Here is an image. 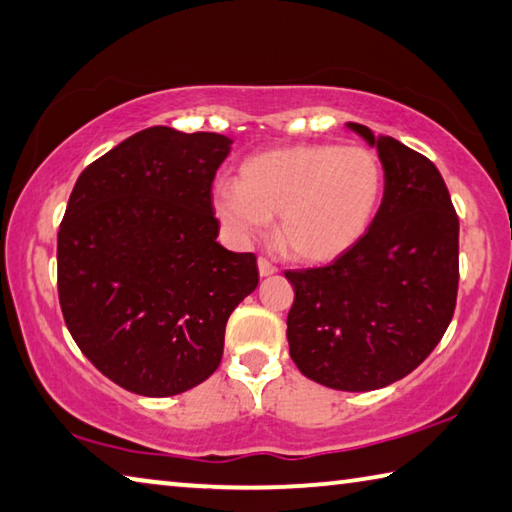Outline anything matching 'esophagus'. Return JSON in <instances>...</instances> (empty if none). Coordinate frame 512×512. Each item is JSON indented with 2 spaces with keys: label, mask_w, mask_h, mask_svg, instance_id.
<instances>
[{
  "label": "esophagus",
  "mask_w": 512,
  "mask_h": 512,
  "mask_svg": "<svg viewBox=\"0 0 512 512\" xmlns=\"http://www.w3.org/2000/svg\"><path fill=\"white\" fill-rule=\"evenodd\" d=\"M258 272H261V276H272L279 272V267H276L272 261H267V258H258Z\"/></svg>",
  "instance_id": "1"
}]
</instances>
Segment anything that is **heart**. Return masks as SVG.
Returning a JSON list of instances; mask_svg holds the SVG:
<instances>
[{
    "label": "heart",
    "instance_id": "obj_1",
    "mask_svg": "<svg viewBox=\"0 0 512 512\" xmlns=\"http://www.w3.org/2000/svg\"><path fill=\"white\" fill-rule=\"evenodd\" d=\"M384 193L382 161L364 146L297 143L242 161L236 184L213 191V209L251 236L276 218V242L303 263L335 261L369 231Z\"/></svg>",
    "mask_w": 512,
    "mask_h": 512
}]
</instances>
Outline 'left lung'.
I'll return each mask as SVG.
<instances>
[{"label": "left lung", "mask_w": 512, "mask_h": 512, "mask_svg": "<svg viewBox=\"0 0 512 512\" xmlns=\"http://www.w3.org/2000/svg\"><path fill=\"white\" fill-rule=\"evenodd\" d=\"M348 128L378 148L384 197L369 231L333 263L285 270L294 288L290 357L337 391H373L427 360L454 317L459 215L438 168L393 137Z\"/></svg>", "instance_id": "8db88e82"}]
</instances>
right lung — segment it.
Returning <instances> with one entry per match:
<instances>
[{"mask_svg": "<svg viewBox=\"0 0 512 512\" xmlns=\"http://www.w3.org/2000/svg\"><path fill=\"white\" fill-rule=\"evenodd\" d=\"M231 139L141 130L92 161L58 231V299L105 378L177 396L220 366L224 328L256 290V256L224 249L211 184Z\"/></svg>", "mask_w": 512, "mask_h": 512, "instance_id": "add662e5", "label": "right lung"}]
</instances>
